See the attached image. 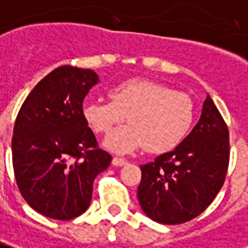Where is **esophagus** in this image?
I'll return each mask as SVG.
<instances>
[{
  "instance_id": "obj_1",
  "label": "esophagus",
  "mask_w": 248,
  "mask_h": 248,
  "mask_svg": "<svg viewBox=\"0 0 248 248\" xmlns=\"http://www.w3.org/2000/svg\"><path fill=\"white\" fill-rule=\"evenodd\" d=\"M126 164H127V161L124 159H119V157H114V159H112V166L122 167L126 166Z\"/></svg>"
}]
</instances>
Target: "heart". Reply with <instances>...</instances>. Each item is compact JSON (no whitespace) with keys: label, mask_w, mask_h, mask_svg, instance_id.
Returning a JSON list of instances; mask_svg holds the SVG:
<instances>
[{"label":"heart","mask_w":248,"mask_h":248,"mask_svg":"<svg viewBox=\"0 0 248 248\" xmlns=\"http://www.w3.org/2000/svg\"><path fill=\"white\" fill-rule=\"evenodd\" d=\"M111 100L84 102L81 115L96 133L108 131L124 121L130 124L114 130L103 145L115 153H129L145 146L152 153L179 145L194 121V104L186 93L163 84L131 78L110 89Z\"/></svg>","instance_id":"heart-1"}]
</instances>
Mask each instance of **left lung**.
Wrapping results in <instances>:
<instances>
[{"label":"left lung","instance_id":"1","mask_svg":"<svg viewBox=\"0 0 248 248\" xmlns=\"http://www.w3.org/2000/svg\"><path fill=\"white\" fill-rule=\"evenodd\" d=\"M230 134L210 96L198 122L171 152L141 166L140 206L160 224H182L201 215L215 200L230 161Z\"/></svg>","mask_w":248,"mask_h":248}]
</instances>
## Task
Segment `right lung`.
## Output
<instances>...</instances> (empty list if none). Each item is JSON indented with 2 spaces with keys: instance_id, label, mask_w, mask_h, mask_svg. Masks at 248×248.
Returning <instances> with one entry per match:
<instances>
[{
  "instance_id": "1",
  "label": "right lung",
  "mask_w": 248,
  "mask_h": 248,
  "mask_svg": "<svg viewBox=\"0 0 248 248\" xmlns=\"http://www.w3.org/2000/svg\"><path fill=\"white\" fill-rule=\"evenodd\" d=\"M100 81L91 69L57 67L27 96L16 118L12 159L18 190L33 210L54 220L82 215L97 173L111 156L97 149L81 115L84 97Z\"/></svg>"
}]
</instances>
